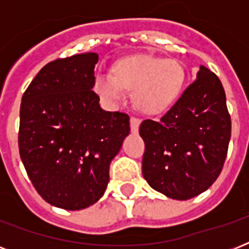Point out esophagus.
<instances>
[{"mask_svg":"<svg viewBox=\"0 0 249 249\" xmlns=\"http://www.w3.org/2000/svg\"><path fill=\"white\" fill-rule=\"evenodd\" d=\"M140 124H141L140 119H137V117H130V129H132L133 134H137V133H138Z\"/></svg>","mask_w":249,"mask_h":249,"instance_id":"obj_1","label":"esophagus"}]
</instances>
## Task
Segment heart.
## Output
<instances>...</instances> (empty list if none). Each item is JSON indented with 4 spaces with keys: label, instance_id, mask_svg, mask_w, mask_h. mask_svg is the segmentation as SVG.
<instances>
[{
    "label": "heart",
    "instance_id": "1",
    "mask_svg": "<svg viewBox=\"0 0 249 249\" xmlns=\"http://www.w3.org/2000/svg\"><path fill=\"white\" fill-rule=\"evenodd\" d=\"M185 80V67L178 60L130 55L113 64L111 75L98 76L94 91L108 106H117L124 101L125 90L133 91L137 108L156 115L177 101Z\"/></svg>",
    "mask_w": 249,
    "mask_h": 249
}]
</instances>
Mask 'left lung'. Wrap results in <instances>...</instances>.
I'll return each mask as SVG.
<instances>
[{"instance_id":"obj_1","label":"left lung","mask_w":249,"mask_h":249,"mask_svg":"<svg viewBox=\"0 0 249 249\" xmlns=\"http://www.w3.org/2000/svg\"><path fill=\"white\" fill-rule=\"evenodd\" d=\"M140 134L142 174L152 189L176 200L204 193L220 176L231 137L220 79L200 66L177 103L159 121L144 120Z\"/></svg>"}]
</instances>
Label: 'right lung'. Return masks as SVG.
<instances>
[{
    "instance_id": "right-lung-1",
    "label": "right lung",
    "mask_w": 249,
    "mask_h": 249,
    "mask_svg": "<svg viewBox=\"0 0 249 249\" xmlns=\"http://www.w3.org/2000/svg\"><path fill=\"white\" fill-rule=\"evenodd\" d=\"M97 53L50 62L23 94L19 152L45 201L79 211L97 203L109 164L130 125L126 113L105 111L93 91Z\"/></svg>"
}]
</instances>
